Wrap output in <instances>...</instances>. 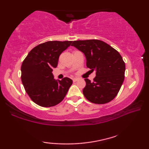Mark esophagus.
Segmentation results:
<instances>
[{
    "label": "esophagus",
    "instance_id": "obj_1",
    "mask_svg": "<svg viewBox=\"0 0 149 149\" xmlns=\"http://www.w3.org/2000/svg\"><path fill=\"white\" fill-rule=\"evenodd\" d=\"M78 80H79L78 79H77V78H74V79H72V81L74 82H74H77V81H78Z\"/></svg>",
    "mask_w": 149,
    "mask_h": 149
}]
</instances>
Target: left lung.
Here are the masks:
<instances>
[{"label":"left lung","instance_id":"1","mask_svg":"<svg viewBox=\"0 0 149 149\" xmlns=\"http://www.w3.org/2000/svg\"><path fill=\"white\" fill-rule=\"evenodd\" d=\"M74 46L84 53L87 66L96 71L93 81L85 79L83 95L91 103L105 104L117 95L124 80L125 62L116 49L99 40L72 42Z\"/></svg>","mask_w":149,"mask_h":149}]
</instances>
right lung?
<instances>
[{
    "mask_svg": "<svg viewBox=\"0 0 149 149\" xmlns=\"http://www.w3.org/2000/svg\"><path fill=\"white\" fill-rule=\"evenodd\" d=\"M72 41H49L29 52L21 65V81L34 103L44 107L56 105L64 100L72 81L64 77L55 80L52 69L58 65L60 55Z\"/></svg>",
    "mask_w": 149,
    "mask_h": 149,
    "instance_id": "obj_1",
    "label": "right lung"
}]
</instances>
